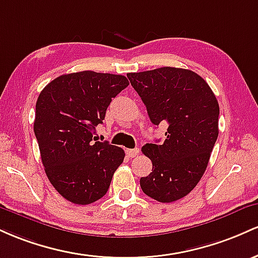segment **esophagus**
Here are the masks:
<instances>
[{
	"label": "esophagus",
	"instance_id": "obj_1",
	"mask_svg": "<svg viewBox=\"0 0 258 258\" xmlns=\"http://www.w3.org/2000/svg\"><path fill=\"white\" fill-rule=\"evenodd\" d=\"M139 152H140V150L138 149H126L125 150V153L126 155L129 156V157H137V156L139 155Z\"/></svg>",
	"mask_w": 258,
	"mask_h": 258
}]
</instances>
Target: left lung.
I'll return each instance as SVG.
<instances>
[{
    "label": "left lung",
    "instance_id": "left-lung-1",
    "mask_svg": "<svg viewBox=\"0 0 258 258\" xmlns=\"http://www.w3.org/2000/svg\"><path fill=\"white\" fill-rule=\"evenodd\" d=\"M126 75L152 123L168 124L163 144L141 149L152 161V172L140 179V186L156 201H176L191 191L206 170L218 138V101L208 84L189 69L162 67Z\"/></svg>",
    "mask_w": 258,
    "mask_h": 258
}]
</instances>
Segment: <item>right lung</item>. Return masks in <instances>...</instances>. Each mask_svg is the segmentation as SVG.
<instances>
[{
	"mask_svg": "<svg viewBox=\"0 0 258 258\" xmlns=\"http://www.w3.org/2000/svg\"><path fill=\"white\" fill-rule=\"evenodd\" d=\"M128 85L124 75L84 71L60 75L40 92L34 133L42 164L54 189L73 204L105 196L124 160L123 149L94 135L112 98Z\"/></svg>",
	"mask_w": 258,
	"mask_h": 258,
	"instance_id": "add662e5",
	"label": "right lung"
}]
</instances>
